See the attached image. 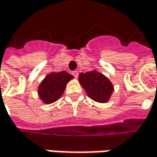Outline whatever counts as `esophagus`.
Here are the masks:
<instances>
[{
  "mask_svg": "<svg viewBox=\"0 0 157 157\" xmlns=\"http://www.w3.org/2000/svg\"><path fill=\"white\" fill-rule=\"evenodd\" d=\"M72 74H73V75H74L75 78H77V77H78V72H77V71H74Z\"/></svg>",
  "mask_w": 157,
  "mask_h": 157,
  "instance_id": "esophagus-1",
  "label": "esophagus"
}]
</instances>
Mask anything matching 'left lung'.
I'll use <instances>...</instances> for the list:
<instances>
[{
  "instance_id": "1",
  "label": "left lung",
  "mask_w": 157,
  "mask_h": 157,
  "mask_svg": "<svg viewBox=\"0 0 157 157\" xmlns=\"http://www.w3.org/2000/svg\"><path fill=\"white\" fill-rule=\"evenodd\" d=\"M79 82L85 90L87 95L97 103H107L113 92L112 82L96 70L79 75Z\"/></svg>"
}]
</instances>
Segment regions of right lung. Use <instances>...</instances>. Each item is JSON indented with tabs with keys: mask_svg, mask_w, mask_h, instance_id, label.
<instances>
[{
	"mask_svg": "<svg viewBox=\"0 0 157 157\" xmlns=\"http://www.w3.org/2000/svg\"><path fill=\"white\" fill-rule=\"evenodd\" d=\"M72 79L74 76L65 71L48 74L38 86V95L42 102L50 105L61 98L67 83Z\"/></svg>",
	"mask_w": 157,
	"mask_h": 157,
	"instance_id": "right-lung-1",
	"label": "right lung"
}]
</instances>
